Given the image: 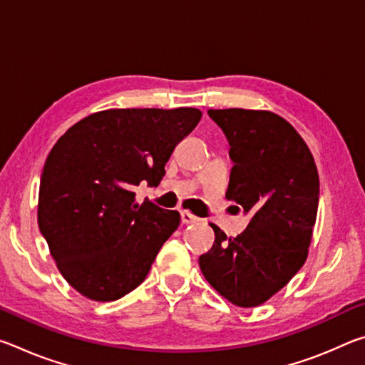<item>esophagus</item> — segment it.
Segmentation results:
<instances>
[{
  "mask_svg": "<svg viewBox=\"0 0 365 365\" xmlns=\"http://www.w3.org/2000/svg\"><path fill=\"white\" fill-rule=\"evenodd\" d=\"M180 219H182V224H195V222H197L200 219L196 217V215H193L188 211H182L180 212Z\"/></svg>",
  "mask_w": 365,
  "mask_h": 365,
  "instance_id": "34e87169",
  "label": "esophagus"
}]
</instances>
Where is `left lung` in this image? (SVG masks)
I'll return each mask as SVG.
<instances>
[{
    "label": "left lung",
    "instance_id": "obj_1",
    "mask_svg": "<svg viewBox=\"0 0 365 365\" xmlns=\"http://www.w3.org/2000/svg\"><path fill=\"white\" fill-rule=\"evenodd\" d=\"M225 133L233 168L227 200L251 220L235 238L212 224V248L200 267L235 306L256 307L293 279L306 262L319 207V174L292 123L269 110L209 109Z\"/></svg>",
    "mask_w": 365,
    "mask_h": 365
}]
</instances>
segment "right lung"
<instances>
[{
  "label": "right lung",
  "mask_w": 365,
  "mask_h": 365,
  "mask_svg": "<svg viewBox=\"0 0 365 365\" xmlns=\"http://www.w3.org/2000/svg\"><path fill=\"white\" fill-rule=\"evenodd\" d=\"M201 115L195 108L101 110L49 151L38 227L59 272L85 298L106 302L130 293L180 225L177 211L135 202L133 188L159 185Z\"/></svg>",
  "instance_id": "add662e5"
}]
</instances>
